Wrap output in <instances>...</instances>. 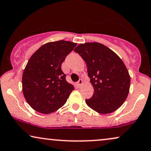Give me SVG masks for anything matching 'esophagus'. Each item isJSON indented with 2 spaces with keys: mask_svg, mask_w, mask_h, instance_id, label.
I'll use <instances>...</instances> for the list:
<instances>
[{
  "mask_svg": "<svg viewBox=\"0 0 151 151\" xmlns=\"http://www.w3.org/2000/svg\"><path fill=\"white\" fill-rule=\"evenodd\" d=\"M76 84H77L78 88H80V87L82 85H83V80H82V79H79V81H78L77 82V83H76Z\"/></svg>",
  "mask_w": 151,
  "mask_h": 151,
  "instance_id": "1",
  "label": "esophagus"
}]
</instances>
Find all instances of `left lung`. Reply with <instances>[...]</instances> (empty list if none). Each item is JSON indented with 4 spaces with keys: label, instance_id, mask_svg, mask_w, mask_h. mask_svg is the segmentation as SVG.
Listing matches in <instances>:
<instances>
[{
    "label": "left lung",
    "instance_id": "8db88e82",
    "mask_svg": "<svg viewBox=\"0 0 151 151\" xmlns=\"http://www.w3.org/2000/svg\"><path fill=\"white\" fill-rule=\"evenodd\" d=\"M86 62L94 93L87 105L102 114L115 111L126 100L130 76L116 53L98 42L79 44L74 49Z\"/></svg>",
    "mask_w": 151,
    "mask_h": 151
}]
</instances>
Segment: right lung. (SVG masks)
<instances>
[{"label": "right lung", "instance_id": "right-lung-1", "mask_svg": "<svg viewBox=\"0 0 151 151\" xmlns=\"http://www.w3.org/2000/svg\"><path fill=\"white\" fill-rule=\"evenodd\" d=\"M77 43L59 40L43 45L32 55L22 75V91L28 104L49 114L65 104L74 86L65 79L61 65Z\"/></svg>", "mask_w": 151, "mask_h": 151}]
</instances>
